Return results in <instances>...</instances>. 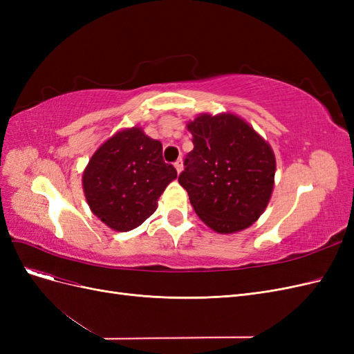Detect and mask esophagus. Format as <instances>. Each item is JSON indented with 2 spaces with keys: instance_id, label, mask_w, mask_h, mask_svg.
<instances>
[{
  "instance_id": "34e87169",
  "label": "esophagus",
  "mask_w": 354,
  "mask_h": 354,
  "mask_svg": "<svg viewBox=\"0 0 354 354\" xmlns=\"http://www.w3.org/2000/svg\"><path fill=\"white\" fill-rule=\"evenodd\" d=\"M174 167H176V169H177V173L180 174V173H181V169H183V160H181V159H177L176 162H174Z\"/></svg>"
}]
</instances>
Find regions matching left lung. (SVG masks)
Instances as JSON below:
<instances>
[{
  "label": "left lung",
  "instance_id": "obj_1",
  "mask_svg": "<svg viewBox=\"0 0 354 354\" xmlns=\"http://www.w3.org/2000/svg\"><path fill=\"white\" fill-rule=\"evenodd\" d=\"M194 151L178 176L201 220L218 233L250 227L272 196V147L232 113L201 115L187 124Z\"/></svg>",
  "mask_w": 354,
  "mask_h": 354
}]
</instances>
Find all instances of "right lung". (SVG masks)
<instances>
[{
  "mask_svg": "<svg viewBox=\"0 0 354 354\" xmlns=\"http://www.w3.org/2000/svg\"><path fill=\"white\" fill-rule=\"evenodd\" d=\"M177 177L162 158V143L140 128L116 133L84 171V194L94 216L118 232H128L152 216L158 198Z\"/></svg>",
  "mask_w": 354,
  "mask_h": 354,
  "instance_id": "obj_1",
  "label": "right lung"
}]
</instances>
